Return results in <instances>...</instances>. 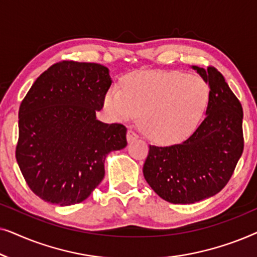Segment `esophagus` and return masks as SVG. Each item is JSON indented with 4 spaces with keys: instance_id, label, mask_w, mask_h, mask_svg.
Masks as SVG:
<instances>
[{
    "instance_id": "esophagus-1",
    "label": "esophagus",
    "mask_w": 257,
    "mask_h": 257,
    "mask_svg": "<svg viewBox=\"0 0 257 257\" xmlns=\"http://www.w3.org/2000/svg\"><path fill=\"white\" fill-rule=\"evenodd\" d=\"M138 138H139V136L137 135V133L133 131L132 128H130L128 131H127V142L131 143V142H133V140H136V139H138Z\"/></svg>"
}]
</instances>
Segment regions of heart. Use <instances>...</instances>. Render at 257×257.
Instances as JSON below:
<instances>
[{
  "instance_id": "heart-1",
  "label": "heart",
  "mask_w": 257,
  "mask_h": 257,
  "mask_svg": "<svg viewBox=\"0 0 257 257\" xmlns=\"http://www.w3.org/2000/svg\"><path fill=\"white\" fill-rule=\"evenodd\" d=\"M210 89L205 79L180 71H142L112 86L105 110L118 120L140 113L144 132L157 143L174 144L194 132L209 105Z\"/></svg>"
}]
</instances>
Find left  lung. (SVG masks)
Instances as JSON below:
<instances>
[{"label":"left lung","mask_w":257,"mask_h":257,"mask_svg":"<svg viewBox=\"0 0 257 257\" xmlns=\"http://www.w3.org/2000/svg\"><path fill=\"white\" fill-rule=\"evenodd\" d=\"M208 83L206 118L177 145L150 146L144 177L151 188L171 203H194L219 193L230 180L243 152V110L224 77L214 66H193Z\"/></svg>","instance_id":"1"}]
</instances>
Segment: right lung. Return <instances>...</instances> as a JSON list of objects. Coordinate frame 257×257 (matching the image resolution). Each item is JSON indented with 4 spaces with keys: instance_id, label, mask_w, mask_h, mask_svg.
Returning a JSON list of instances; mask_svg holds the SVG:
<instances>
[{
    "instance_id": "right-lung-1",
    "label": "right lung",
    "mask_w": 257,
    "mask_h": 257,
    "mask_svg": "<svg viewBox=\"0 0 257 257\" xmlns=\"http://www.w3.org/2000/svg\"><path fill=\"white\" fill-rule=\"evenodd\" d=\"M111 83L106 66L62 61L35 80L21 103L16 160L44 201H84L103 180L107 154L127 145L124 125L96 118Z\"/></svg>"
}]
</instances>
